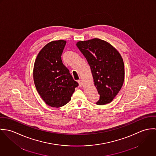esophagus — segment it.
<instances>
[{"label": "esophagus", "mask_w": 156, "mask_h": 156, "mask_svg": "<svg viewBox=\"0 0 156 156\" xmlns=\"http://www.w3.org/2000/svg\"><path fill=\"white\" fill-rule=\"evenodd\" d=\"M78 83H79V86H80V87H82V86H83V82H82V80H78Z\"/></svg>", "instance_id": "34e87169"}]
</instances>
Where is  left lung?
I'll list each match as a JSON object with an SVG mask.
<instances>
[{
    "label": "left lung",
    "mask_w": 156,
    "mask_h": 156,
    "mask_svg": "<svg viewBox=\"0 0 156 156\" xmlns=\"http://www.w3.org/2000/svg\"><path fill=\"white\" fill-rule=\"evenodd\" d=\"M76 45L89 64L94 85L100 94L96 104L111 103L124 80V64L120 53L110 43L98 38L79 41Z\"/></svg>",
    "instance_id": "left-lung-1"
}]
</instances>
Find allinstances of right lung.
Returning <instances> with one entry per match:
<instances>
[{
  "label": "right lung",
  "mask_w": 156,
  "mask_h": 156,
  "mask_svg": "<svg viewBox=\"0 0 156 156\" xmlns=\"http://www.w3.org/2000/svg\"><path fill=\"white\" fill-rule=\"evenodd\" d=\"M67 41H53L45 45L38 54L34 67V81L45 103L52 108L67 104L78 87L62 61L61 56Z\"/></svg>",
  "instance_id": "1"
}]
</instances>
